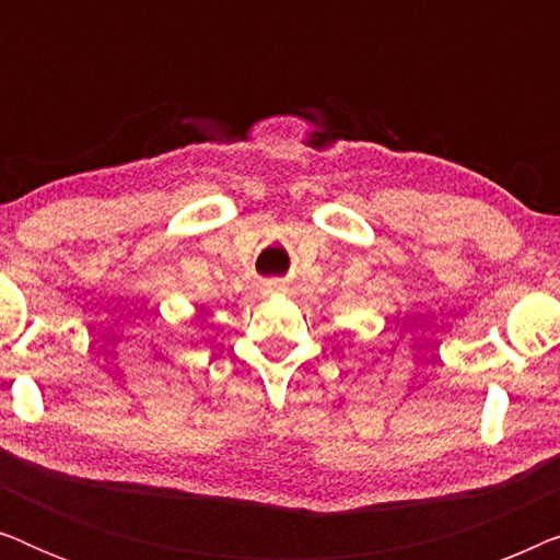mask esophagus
<instances>
[{"mask_svg":"<svg viewBox=\"0 0 560 560\" xmlns=\"http://www.w3.org/2000/svg\"><path fill=\"white\" fill-rule=\"evenodd\" d=\"M282 290H285V282H282V280H267L265 282V293L267 295H280Z\"/></svg>","mask_w":560,"mask_h":560,"instance_id":"34e87169","label":"esophagus"}]
</instances>
